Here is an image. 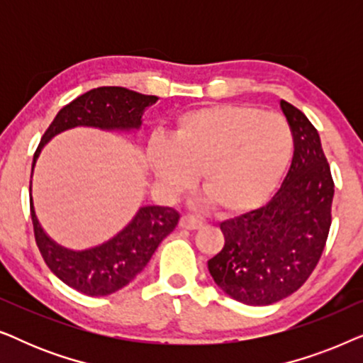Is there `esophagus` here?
<instances>
[{"label":"esophagus","mask_w":363,"mask_h":363,"mask_svg":"<svg viewBox=\"0 0 363 363\" xmlns=\"http://www.w3.org/2000/svg\"><path fill=\"white\" fill-rule=\"evenodd\" d=\"M180 226L185 228V230H200V228H203V221L195 216L185 215L180 218Z\"/></svg>","instance_id":"1"}]
</instances>
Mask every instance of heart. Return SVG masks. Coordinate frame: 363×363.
I'll return each mask as SVG.
<instances>
[{"label": "heart", "instance_id": "heart-1", "mask_svg": "<svg viewBox=\"0 0 363 363\" xmlns=\"http://www.w3.org/2000/svg\"><path fill=\"white\" fill-rule=\"evenodd\" d=\"M284 117L241 104L205 107L182 116L170 142L148 145V163L167 193L190 186L195 173L223 215L261 206L281 182L292 157Z\"/></svg>", "mask_w": 363, "mask_h": 363}]
</instances>
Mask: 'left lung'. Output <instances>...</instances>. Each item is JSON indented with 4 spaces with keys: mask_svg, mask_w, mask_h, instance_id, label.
Returning a JSON list of instances; mask_svg holds the SVG:
<instances>
[{
    "mask_svg": "<svg viewBox=\"0 0 363 363\" xmlns=\"http://www.w3.org/2000/svg\"><path fill=\"white\" fill-rule=\"evenodd\" d=\"M294 138L291 168L264 206L223 221L225 246L208 271L233 299L267 306L291 296L315 269L332 223L334 180L320 137L304 113L281 101Z\"/></svg>",
    "mask_w": 363,
    "mask_h": 363,
    "instance_id": "left-lung-1",
    "label": "left lung"
}]
</instances>
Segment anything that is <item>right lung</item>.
<instances>
[{"label":"right lung","instance_id":"add662e5","mask_svg":"<svg viewBox=\"0 0 363 363\" xmlns=\"http://www.w3.org/2000/svg\"><path fill=\"white\" fill-rule=\"evenodd\" d=\"M157 96H145L125 87L92 89L64 106L44 132L33 158V168L43 147L54 135L72 127H97L102 130H135L142 116ZM29 206L34 238L49 269L72 289L86 296H108L127 286L142 272L158 245L175 230L178 211L168 206H142L133 220L112 240L91 250L72 251L59 246L39 225L29 185Z\"/></svg>","mask_w":363,"mask_h":363}]
</instances>
